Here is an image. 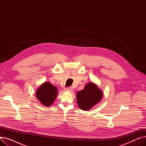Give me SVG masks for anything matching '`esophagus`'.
Here are the masks:
<instances>
[{
  "instance_id": "1",
  "label": "esophagus",
  "mask_w": 146,
  "mask_h": 146,
  "mask_svg": "<svg viewBox=\"0 0 146 146\" xmlns=\"http://www.w3.org/2000/svg\"><path fill=\"white\" fill-rule=\"evenodd\" d=\"M65 90L66 91H69V92H72L73 89L72 87H67L65 88Z\"/></svg>"
}]
</instances>
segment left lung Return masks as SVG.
<instances>
[{
	"mask_svg": "<svg viewBox=\"0 0 146 146\" xmlns=\"http://www.w3.org/2000/svg\"><path fill=\"white\" fill-rule=\"evenodd\" d=\"M102 92L94 83H88L84 89L77 93V101L80 108L84 111L90 110L101 100Z\"/></svg>",
	"mask_w": 146,
	"mask_h": 146,
	"instance_id": "obj_1",
	"label": "left lung"
}]
</instances>
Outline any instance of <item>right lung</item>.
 Masks as SVG:
<instances>
[{
    "label": "right lung",
    "instance_id": "obj_1",
    "mask_svg": "<svg viewBox=\"0 0 146 146\" xmlns=\"http://www.w3.org/2000/svg\"><path fill=\"white\" fill-rule=\"evenodd\" d=\"M57 94V88L50 83L45 82L37 89L36 96L42 104L49 106L54 101Z\"/></svg>",
    "mask_w": 146,
    "mask_h": 146
}]
</instances>
